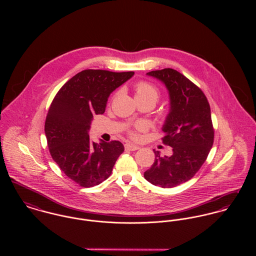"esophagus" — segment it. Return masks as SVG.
<instances>
[{"label": "esophagus", "mask_w": 256, "mask_h": 256, "mask_svg": "<svg viewBox=\"0 0 256 256\" xmlns=\"http://www.w3.org/2000/svg\"><path fill=\"white\" fill-rule=\"evenodd\" d=\"M125 148L128 150H139L140 146L133 145V144H130V143H126V144H125Z\"/></svg>", "instance_id": "34e87169"}]
</instances>
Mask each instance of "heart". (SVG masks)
Listing matches in <instances>:
<instances>
[{
	"label": "heart",
	"instance_id": "heart-1",
	"mask_svg": "<svg viewBox=\"0 0 256 256\" xmlns=\"http://www.w3.org/2000/svg\"><path fill=\"white\" fill-rule=\"evenodd\" d=\"M135 94L137 100H152L154 104L160 98L158 88L146 80H140L135 84ZM146 125L143 122L136 123L131 130H129V136L133 139L139 137V132L146 130Z\"/></svg>",
	"mask_w": 256,
	"mask_h": 256
}]
</instances>
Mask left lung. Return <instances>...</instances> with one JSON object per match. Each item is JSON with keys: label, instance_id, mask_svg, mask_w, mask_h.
<instances>
[{"label": "left lung", "instance_id": "obj_1", "mask_svg": "<svg viewBox=\"0 0 256 256\" xmlns=\"http://www.w3.org/2000/svg\"><path fill=\"white\" fill-rule=\"evenodd\" d=\"M160 80L168 90L170 111L162 127V143L172 156H160L145 172L148 182L172 188L191 180L205 162L214 143V127L208 100L199 86L176 70L166 68L146 73Z\"/></svg>", "mask_w": 256, "mask_h": 256}]
</instances>
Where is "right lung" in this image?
Listing matches in <instances>:
<instances>
[{
    "label": "right lung",
    "mask_w": 256,
    "mask_h": 256,
    "mask_svg": "<svg viewBox=\"0 0 256 256\" xmlns=\"http://www.w3.org/2000/svg\"><path fill=\"white\" fill-rule=\"evenodd\" d=\"M133 74L84 70L70 78L51 102L44 126L50 154L60 170L82 187L108 180L124 152L119 141L92 143L88 130L94 115L104 113L110 94Z\"/></svg>",
    "instance_id": "1"
}]
</instances>
